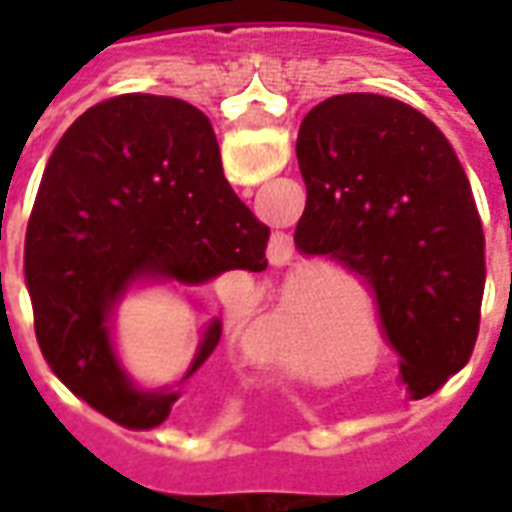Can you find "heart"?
Returning <instances> with one entry per match:
<instances>
[{"label":"heart","instance_id":"heart-1","mask_svg":"<svg viewBox=\"0 0 512 512\" xmlns=\"http://www.w3.org/2000/svg\"><path fill=\"white\" fill-rule=\"evenodd\" d=\"M310 323L299 312H279L255 334V354L274 362L293 376L326 378L329 367L318 362L310 345Z\"/></svg>","mask_w":512,"mask_h":512}]
</instances>
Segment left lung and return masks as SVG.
<instances>
[{
    "instance_id": "left-lung-1",
    "label": "left lung",
    "mask_w": 512,
    "mask_h": 512,
    "mask_svg": "<svg viewBox=\"0 0 512 512\" xmlns=\"http://www.w3.org/2000/svg\"><path fill=\"white\" fill-rule=\"evenodd\" d=\"M296 156V249L376 293L403 384L436 392L472 356L485 288L483 224L447 136L403 101L345 93L307 112Z\"/></svg>"
}]
</instances>
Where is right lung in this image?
I'll return each instance as SVG.
<instances>
[{
	"mask_svg": "<svg viewBox=\"0 0 512 512\" xmlns=\"http://www.w3.org/2000/svg\"><path fill=\"white\" fill-rule=\"evenodd\" d=\"M268 235L230 189L197 106L128 93L87 109L54 147L27 227L24 279L43 359L117 425L156 428L178 392L128 381L109 337L115 304L136 279L202 285L222 271H263ZM219 337L213 321L186 378Z\"/></svg>",
	"mask_w": 512,
	"mask_h": 512,
	"instance_id": "add662e5",
	"label": "right lung"
}]
</instances>
